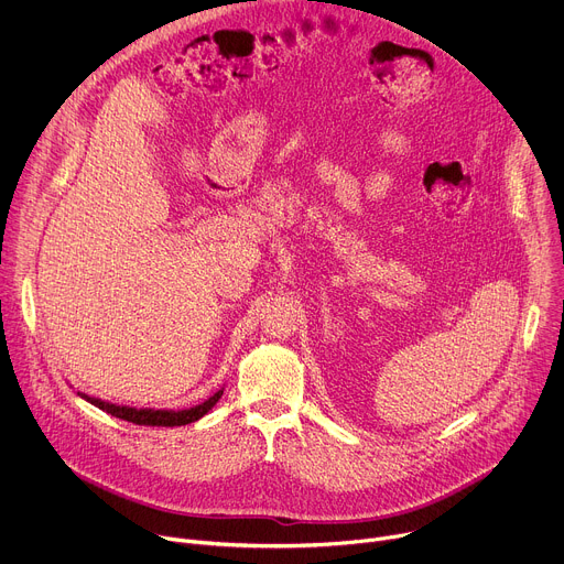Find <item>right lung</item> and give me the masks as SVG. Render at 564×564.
Instances as JSON below:
<instances>
[{
  "instance_id": "1",
  "label": "right lung",
  "mask_w": 564,
  "mask_h": 564,
  "mask_svg": "<svg viewBox=\"0 0 564 564\" xmlns=\"http://www.w3.org/2000/svg\"><path fill=\"white\" fill-rule=\"evenodd\" d=\"M225 388L216 390L209 399L200 401L198 406H192V409H183V411H167V409H133V406H120V404H111V401H105V399H98V397H91L87 392H77L79 397H83L85 401H89V404H94L96 409L118 417V420H124V422H131V424H138V426H187L192 422H198L200 417H205L214 406L216 401L220 399Z\"/></svg>"
}]
</instances>
